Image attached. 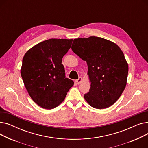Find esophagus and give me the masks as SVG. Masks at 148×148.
Instances as JSON below:
<instances>
[{
    "label": "esophagus",
    "mask_w": 148,
    "mask_h": 148,
    "mask_svg": "<svg viewBox=\"0 0 148 148\" xmlns=\"http://www.w3.org/2000/svg\"><path fill=\"white\" fill-rule=\"evenodd\" d=\"M82 81V77H79V79L78 80H75V82L77 83V84H79L80 83H81V82Z\"/></svg>",
    "instance_id": "1"
}]
</instances>
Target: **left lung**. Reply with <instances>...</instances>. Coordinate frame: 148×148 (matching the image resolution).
Masks as SVG:
<instances>
[{"instance_id":"1","label":"left lung","mask_w":148,"mask_h":148,"mask_svg":"<svg viewBox=\"0 0 148 148\" xmlns=\"http://www.w3.org/2000/svg\"><path fill=\"white\" fill-rule=\"evenodd\" d=\"M71 49L88 64L90 88L84 95L85 100L98 109L113 105L125 88L128 73L119 47L103 38L90 36L74 39Z\"/></svg>"}]
</instances>
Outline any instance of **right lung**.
<instances>
[{
  "mask_svg": "<svg viewBox=\"0 0 148 148\" xmlns=\"http://www.w3.org/2000/svg\"><path fill=\"white\" fill-rule=\"evenodd\" d=\"M72 42V39H50L34 46L23 57L22 79L31 98L42 108L58 106L74 85L73 80L65 77L62 64Z\"/></svg>",
  "mask_w": 148,
  "mask_h": 148,
  "instance_id": "right-lung-1",
  "label": "right lung"
}]
</instances>
